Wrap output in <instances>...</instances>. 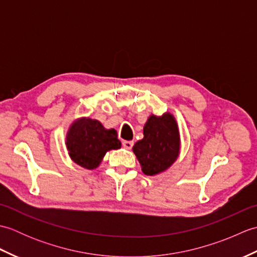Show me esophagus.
<instances>
[{
	"mask_svg": "<svg viewBox=\"0 0 257 257\" xmlns=\"http://www.w3.org/2000/svg\"><path fill=\"white\" fill-rule=\"evenodd\" d=\"M122 146H123V148L124 149H127V150H130L133 148V146H134V141H122Z\"/></svg>",
	"mask_w": 257,
	"mask_h": 257,
	"instance_id": "1",
	"label": "esophagus"
}]
</instances>
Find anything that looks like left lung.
<instances>
[{"label": "left lung", "instance_id": "obj_1", "mask_svg": "<svg viewBox=\"0 0 257 257\" xmlns=\"http://www.w3.org/2000/svg\"><path fill=\"white\" fill-rule=\"evenodd\" d=\"M133 150L147 176H156L170 168L180 151L179 129L172 114H151L144 127V138L135 144Z\"/></svg>", "mask_w": 257, "mask_h": 257}]
</instances>
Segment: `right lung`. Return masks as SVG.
<instances>
[{
  "mask_svg": "<svg viewBox=\"0 0 257 257\" xmlns=\"http://www.w3.org/2000/svg\"><path fill=\"white\" fill-rule=\"evenodd\" d=\"M66 146L70 159L92 170L100 165L107 151L119 149L121 143L114 129H106L96 119L80 118L70 125Z\"/></svg>",
  "mask_w": 257,
  "mask_h": 257,
  "instance_id": "add662e5",
  "label": "right lung"
}]
</instances>
